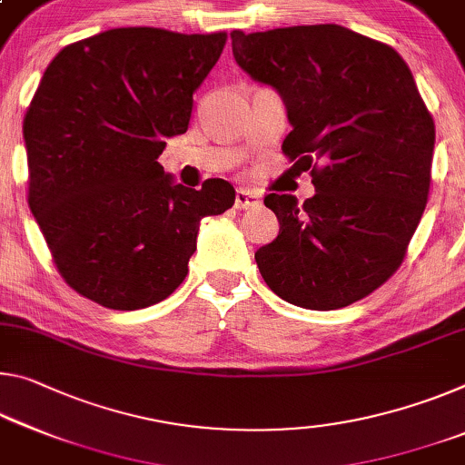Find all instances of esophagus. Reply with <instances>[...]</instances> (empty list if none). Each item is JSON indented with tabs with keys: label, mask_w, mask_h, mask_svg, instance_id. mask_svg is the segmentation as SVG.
Masks as SVG:
<instances>
[{
	"label": "esophagus",
	"mask_w": 465,
	"mask_h": 465,
	"mask_svg": "<svg viewBox=\"0 0 465 465\" xmlns=\"http://www.w3.org/2000/svg\"><path fill=\"white\" fill-rule=\"evenodd\" d=\"M259 204H261V194L254 193V190L240 188L238 193H235V209L246 211V209H252V206H259Z\"/></svg>",
	"instance_id": "34e87169"
}]
</instances>
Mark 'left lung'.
Listing matches in <instances>:
<instances>
[{"label": "left lung", "instance_id": "left-lung-1", "mask_svg": "<svg viewBox=\"0 0 465 465\" xmlns=\"http://www.w3.org/2000/svg\"><path fill=\"white\" fill-rule=\"evenodd\" d=\"M235 62L279 93L283 153L314 196L269 194L279 235L256 250L264 282L308 311L362 300L400 267L430 188L434 122L393 47L339 25L232 33Z\"/></svg>", "mask_w": 465, "mask_h": 465}]
</instances>
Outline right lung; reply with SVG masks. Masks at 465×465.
Wrapping results in <instances>:
<instances>
[{
    "mask_svg": "<svg viewBox=\"0 0 465 465\" xmlns=\"http://www.w3.org/2000/svg\"><path fill=\"white\" fill-rule=\"evenodd\" d=\"M225 33L130 26L64 47L25 117L28 206L72 290L114 311L172 296L203 217L232 209L213 178L175 183L159 154L183 134Z\"/></svg>",
    "mask_w": 465,
    "mask_h": 465,
    "instance_id": "1",
    "label": "right lung"
}]
</instances>
